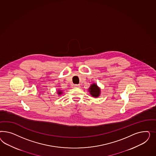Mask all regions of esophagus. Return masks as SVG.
I'll list each match as a JSON object with an SVG mask.
<instances>
[{"label":"esophagus","mask_w":156,"mask_h":156,"mask_svg":"<svg viewBox=\"0 0 156 156\" xmlns=\"http://www.w3.org/2000/svg\"><path fill=\"white\" fill-rule=\"evenodd\" d=\"M74 86L75 87H80V85H74Z\"/></svg>","instance_id":"1"}]
</instances>
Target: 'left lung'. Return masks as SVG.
<instances>
[{"mask_svg": "<svg viewBox=\"0 0 156 156\" xmlns=\"http://www.w3.org/2000/svg\"><path fill=\"white\" fill-rule=\"evenodd\" d=\"M90 94L93 97H98L101 93V89L95 83H93L90 86V88L89 89Z\"/></svg>", "mask_w": 156, "mask_h": 156, "instance_id": "obj_1", "label": "left lung"}]
</instances>
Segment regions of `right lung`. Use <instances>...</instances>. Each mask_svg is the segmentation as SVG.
<instances>
[{
	"instance_id": "1",
	"label": "right lung",
	"mask_w": 156,
	"mask_h": 156,
	"mask_svg": "<svg viewBox=\"0 0 156 156\" xmlns=\"http://www.w3.org/2000/svg\"><path fill=\"white\" fill-rule=\"evenodd\" d=\"M58 95L62 94V92L61 90H58Z\"/></svg>"
}]
</instances>
